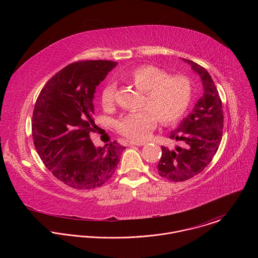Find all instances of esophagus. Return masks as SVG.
<instances>
[{
    "label": "esophagus",
    "mask_w": 258,
    "mask_h": 258,
    "mask_svg": "<svg viewBox=\"0 0 258 258\" xmlns=\"http://www.w3.org/2000/svg\"><path fill=\"white\" fill-rule=\"evenodd\" d=\"M130 145H131V146H132V145L144 146V145H146V142H144V141H131V142H130Z\"/></svg>",
    "instance_id": "obj_1"
}]
</instances>
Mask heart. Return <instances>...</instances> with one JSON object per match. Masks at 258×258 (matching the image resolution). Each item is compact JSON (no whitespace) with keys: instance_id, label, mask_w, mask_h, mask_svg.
Here are the masks:
<instances>
[{"instance_id":"obj_1","label":"heart","mask_w":258,"mask_h":258,"mask_svg":"<svg viewBox=\"0 0 258 258\" xmlns=\"http://www.w3.org/2000/svg\"><path fill=\"white\" fill-rule=\"evenodd\" d=\"M167 76V73L153 65H142L131 70L124 79L138 90L145 93V108L125 115L117 125L121 135L132 140L148 137L156 125L157 117L162 123H169L179 118L188 108L192 87L190 81L182 76ZM115 85L109 83L101 94L104 108L113 106Z\"/></svg>"}]
</instances>
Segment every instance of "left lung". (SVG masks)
I'll list each match as a JSON object with an SVG mask.
<instances>
[{
    "instance_id": "8db88e82",
    "label": "left lung",
    "mask_w": 258,
    "mask_h": 258,
    "mask_svg": "<svg viewBox=\"0 0 258 258\" xmlns=\"http://www.w3.org/2000/svg\"><path fill=\"white\" fill-rule=\"evenodd\" d=\"M181 60L200 77L204 91L191 113L170 135L177 145L172 149L161 146L158 173L172 181L189 179L210 163L222 141L224 127L222 100L208 71L191 60Z\"/></svg>"
}]
</instances>
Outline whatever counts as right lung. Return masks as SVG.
<instances>
[{
    "label": "right lung",
    "instance_id": "add662e5",
    "mask_svg": "<svg viewBox=\"0 0 258 258\" xmlns=\"http://www.w3.org/2000/svg\"><path fill=\"white\" fill-rule=\"evenodd\" d=\"M117 62L81 61L67 65L45 85L32 114V138L46 167L65 185L81 190L102 186L112 176L125 147L116 141L96 147V88Z\"/></svg>",
    "mask_w": 258,
    "mask_h": 258
}]
</instances>
